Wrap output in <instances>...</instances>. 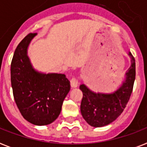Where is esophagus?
Listing matches in <instances>:
<instances>
[{
    "mask_svg": "<svg viewBox=\"0 0 147 147\" xmlns=\"http://www.w3.org/2000/svg\"><path fill=\"white\" fill-rule=\"evenodd\" d=\"M70 82H71V86L72 88H76L78 85V80H77V78L76 77H72L71 81H70Z\"/></svg>",
    "mask_w": 147,
    "mask_h": 147,
    "instance_id": "1",
    "label": "esophagus"
}]
</instances>
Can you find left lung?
Listing matches in <instances>:
<instances>
[{"label":"left lung","instance_id":"1","mask_svg":"<svg viewBox=\"0 0 147 147\" xmlns=\"http://www.w3.org/2000/svg\"><path fill=\"white\" fill-rule=\"evenodd\" d=\"M131 65L126 72L125 80L113 93H96L82 84L79 88L83 93L81 113L89 125L100 127L114 121L123 111L132 93L136 76L135 59L129 53Z\"/></svg>","mask_w":147,"mask_h":147}]
</instances>
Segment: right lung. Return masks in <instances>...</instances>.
<instances>
[{"instance_id":"obj_1","label":"right lung","mask_w":147,"mask_h":147,"mask_svg":"<svg viewBox=\"0 0 147 147\" xmlns=\"http://www.w3.org/2000/svg\"><path fill=\"white\" fill-rule=\"evenodd\" d=\"M36 33H30L15 49L10 80L15 102L24 119L34 125H48L59 115L70 82L64 74L41 73L33 69L27 49Z\"/></svg>"}]
</instances>
